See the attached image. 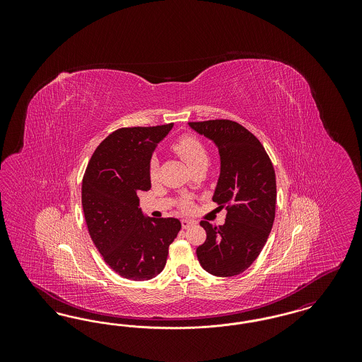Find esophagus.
Here are the masks:
<instances>
[{
    "label": "esophagus",
    "mask_w": 362,
    "mask_h": 362,
    "mask_svg": "<svg viewBox=\"0 0 362 362\" xmlns=\"http://www.w3.org/2000/svg\"><path fill=\"white\" fill-rule=\"evenodd\" d=\"M194 223L191 220H182V228L183 229H189V226H192Z\"/></svg>",
    "instance_id": "esophagus-1"
}]
</instances>
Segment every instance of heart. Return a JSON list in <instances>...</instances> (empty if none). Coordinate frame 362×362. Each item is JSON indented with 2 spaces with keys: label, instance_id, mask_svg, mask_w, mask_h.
Wrapping results in <instances>:
<instances>
[{
  "label": "heart",
  "instance_id": "heart-1",
  "mask_svg": "<svg viewBox=\"0 0 362 362\" xmlns=\"http://www.w3.org/2000/svg\"><path fill=\"white\" fill-rule=\"evenodd\" d=\"M173 149L185 160V163L189 165L191 170L197 165L207 164V152L204 144L198 138L194 137L191 134H185V136L177 138L173 142ZM149 179L152 183H155L158 179V165L156 161L151 164ZM180 206L183 210H189L191 201L189 198H183L180 202Z\"/></svg>",
  "mask_w": 362,
  "mask_h": 362
}]
</instances>
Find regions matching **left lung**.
Returning <instances> with one entry per match:
<instances>
[{
	"instance_id": "1",
	"label": "left lung",
	"mask_w": 362,
	"mask_h": 362,
	"mask_svg": "<svg viewBox=\"0 0 362 362\" xmlns=\"http://www.w3.org/2000/svg\"><path fill=\"white\" fill-rule=\"evenodd\" d=\"M218 148L221 170L213 201L228 210L225 224L201 221L206 240L197 257L207 273L238 276L258 258L276 217V173L258 138L229 119L189 122Z\"/></svg>"
}]
</instances>
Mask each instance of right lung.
Here are the masks:
<instances>
[{
  "label": "right lung",
  "instance_id": "obj_1",
  "mask_svg": "<svg viewBox=\"0 0 362 362\" xmlns=\"http://www.w3.org/2000/svg\"><path fill=\"white\" fill-rule=\"evenodd\" d=\"M173 126L115 130L96 148L83 177L81 201L90 239L104 262L127 279L160 274L182 228L177 218L145 217L138 207V192L151 189L152 153Z\"/></svg>",
  "mask_w": 362,
  "mask_h": 362
}]
</instances>
